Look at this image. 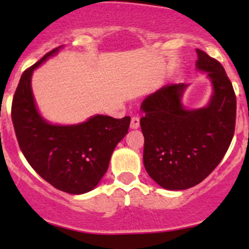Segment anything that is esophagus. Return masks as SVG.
<instances>
[{"instance_id": "obj_1", "label": "esophagus", "mask_w": 249, "mask_h": 249, "mask_svg": "<svg viewBox=\"0 0 249 249\" xmlns=\"http://www.w3.org/2000/svg\"><path fill=\"white\" fill-rule=\"evenodd\" d=\"M139 126H141V122H139V117H132V119H131L130 127L132 128V130H137V128H139Z\"/></svg>"}]
</instances>
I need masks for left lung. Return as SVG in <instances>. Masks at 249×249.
<instances>
[{"label":"left lung","mask_w":249,"mask_h":249,"mask_svg":"<svg viewBox=\"0 0 249 249\" xmlns=\"http://www.w3.org/2000/svg\"><path fill=\"white\" fill-rule=\"evenodd\" d=\"M196 70L212 84L207 105L186 108L182 97L188 84L162 87L141 105L144 166L159 186L187 190L200 184L222 160L235 128L233 85L216 59L196 49Z\"/></svg>","instance_id":"8db88e82"}]
</instances>
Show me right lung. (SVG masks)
<instances>
[{
	"instance_id": "obj_1",
	"label": "right lung",
	"mask_w": 249,
	"mask_h": 249,
	"mask_svg": "<svg viewBox=\"0 0 249 249\" xmlns=\"http://www.w3.org/2000/svg\"><path fill=\"white\" fill-rule=\"evenodd\" d=\"M62 47L48 53L21 76L11 107L19 148L30 166L57 190L70 194L92 191L107 171L113 150L126 136L131 118L95 115L72 125L51 124L36 107L31 77Z\"/></svg>"
}]
</instances>
